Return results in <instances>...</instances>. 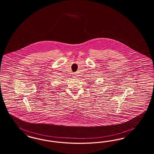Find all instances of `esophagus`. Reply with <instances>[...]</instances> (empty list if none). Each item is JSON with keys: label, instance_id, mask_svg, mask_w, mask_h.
<instances>
[{"label": "esophagus", "instance_id": "34e87169", "mask_svg": "<svg viewBox=\"0 0 154 154\" xmlns=\"http://www.w3.org/2000/svg\"><path fill=\"white\" fill-rule=\"evenodd\" d=\"M77 75L76 73H74V74H73V77H76Z\"/></svg>", "mask_w": 154, "mask_h": 154}]
</instances>
